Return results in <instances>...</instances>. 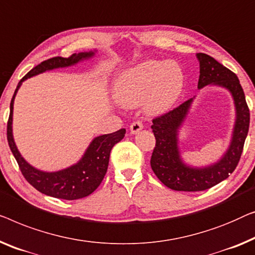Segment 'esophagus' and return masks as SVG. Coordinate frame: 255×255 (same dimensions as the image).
<instances>
[{
  "label": "esophagus",
  "instance_id": "esophagus-1",
  "mask_svg": "<svg viewBox=\"0 0 255 255\" xmlns=\"http://www.w3.org/2000/svg\"><path fill=\"white\" fill-rule=\"evenodd\" d=\"M142 128L143 127H142L141 122L136 121V122H133V123L130 125V131H131L132 134H136L139 131L142 130Z\"/></svg>",
  "mask_w": 255,
  "mask_h": 255
}]
</instances>
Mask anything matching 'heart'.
Returning <instances> with one entry per match:
<instances>
[{
    "label": "heart",
    "instance_id": "b5f03b06",
    "mask_svg": "<svg viewBox=\"0 0 255 255\" xmlns=\"http://www.w3.org/2000/svg\"><path fill=\"white\" fill-rule=\"evenodd\" d=\"M184 76L175 63L145 61L125 70L115 84V98L123 107L143 103L148 113L170 109L183 91Z\"/></svg>",
    "mask_w": 255,
    "mask_h": 255
}]
</instances>
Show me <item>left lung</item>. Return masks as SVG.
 I'll use <instances>...</instances> for the list:
<instances>
[{"label":"left lung","instance_id":"left-lung-1","mask_svg":"<svg viewBox=\"0 0 255 255\" xmlns=\"http://www.w3.org/2000/svg\"><path fill=\"white\" fill-rule=\"evenodd\" d=\"M200 65L198 90L205 86H219L231 94L236 119L226 152L219 160L204 167H195L183 160L179 149V131L189 115L194 98L171 112L153 120L156 145L150 158V167L158 179L175 191H205L227 179L237 167L250 127V110L238 77L207 54L199 53Z\"/></svg>","mask_w":255,"mask_h":255}]
</instances>
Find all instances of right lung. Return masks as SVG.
I'll return each instance as SVG.
<instances>
[{
    "label": "right lung",
    "mask_w": 255,
    "mask_h": 255,
    "mask_svg": "<svg viewBox=\"0 0 255 255\" xmlns=\"http://www.w3.org/2000/svg\"><path fill=\"white\" fill-rule=\"evenodd\" d=\"M97 51V49H94L73 54L66 58L53 57L43 61L42 63L33 68L26 76L23 77V79L18 83L13 97L11 99L10 116L8 121V128H6L9 147L25 179L34 189L43 194L49 195V197L65 199V200H77V199H82L93 193L101 184L107 169H108L110 150L115 143L124 138L125 128H121L114 133L95 136L85 150L82 158L77 163L58 171H42L33 167L21 156L16 146V142H14L12 133L14 98H16L17 92L20 88L21 84L26 79L40 75V73L50 71V70L68 68V66L76 65L79 62L90 60V58L95 56Z\"/></svg>",
    "instance_id": "add662e5"
}]
</instances>
